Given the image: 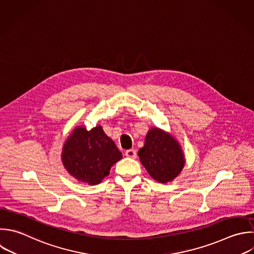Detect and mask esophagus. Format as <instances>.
Wrapping results in <instances>:
<instances>
[{"label":"esophagus","mask_w":254,"mask_h":254,"mask_svg":"<svg viewBox=\"0 0 254 254\" xmlns=\"http://www.w3.org/2000/svg\"><path fill=\"white\" fill-rule=\"evenodd\" d=\"M125 155H126V157H128V158L135 159V158H136V156H137V153H136V151H135V150L130 149V150H127V151L125 152Z\"/></svg>","instance_id":"esophagus-1"}]
</instances>
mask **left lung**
Returning a JSON list of instances; mask_svg holds the SVG:
<instances>
[{
	"label": "left lung",
	"instance_id": "obj_1",
	"mask_svg": "<svg viewBox=\"0 0 254 254\" xmlns=\"http://www.w3.org/2000/svg\"><path fill=\"white\" fill-rule=\"evenodd\" d=\"M138 156L149 175L162 184L177 178L185 166V157L179 142L159 128L149 130Z\"/></svg>",
	"mask_w": 254,
	"mask_h": 254
}]
</instances>
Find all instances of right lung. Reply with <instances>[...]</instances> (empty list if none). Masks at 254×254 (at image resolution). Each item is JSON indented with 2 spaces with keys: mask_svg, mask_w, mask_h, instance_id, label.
Listing matches in <instances>:
<instances>
[{
  "mask_svg": "<svg viewBox=\"0 0 254 254\" xmlns=\"http://www.w3.org/2000/svg\"><path fill=\"white\" fill-rule=\"evenodd\" d=\"M122 153L101 126L91 130L78 126L66 139L62 159L66 171L78 181L97 185L109 175Z\"/></svg>",
  "mask_w": 254,
  "mask_h": 254,
  "instance_id": "add662e5",
  "label": "right lung"
}]
</instances>
